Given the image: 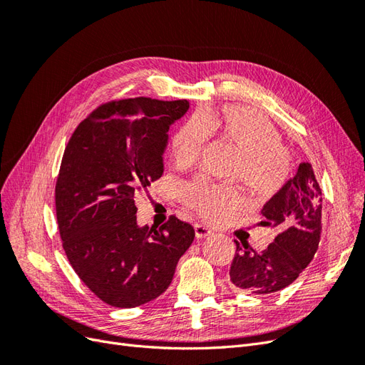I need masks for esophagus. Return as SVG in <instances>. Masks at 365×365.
Listing matches in <instances>:
<instances>
[{
    "label": "esophagus",
    "instance_id": "esophagus-1",
    "mask_svg": "<svg viewBox=\"0 0 365 365\" xmlns=\"http://www.w3.org/2000/svg\"><path fill=\"white\" fill-rule=\"evenodd\" d=\"M212 235H213L212 230L207 228L205 225H201V224H196L195 225V236H196V239H204V237H208V236H212Z\"/></svg>",
    "mask_w": 365,
    "mask_h": 365
}]
</instances>
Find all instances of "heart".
<instances>
[{
  "label": "heart",
  "mask_w": 365,
  "mask_h": 365,
  "mask_svg": "<svg viewBox=\"0 0 365 365\" xmlns=\"http://www.w3.org/2000/svg\"><path fill=\"white\" fill-rule=\"evenodd\" d=\"M207 130L239 152L228 173L230 180H240L256 196H271L283 185L289 160L279 143L277 130L267 118L244 106H225L219 113L193 115L176 128L169 145L176 168L187 169L196 163ZM182 201L207 222L219 224L242 205V193L236 187L196 180L184 187Z\"/></svg>",
  "instance_id": "heart-1"
}]
</instances>
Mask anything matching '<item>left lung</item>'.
Listing matches in <instances>:
<instances>
[{"label":"left lung","mask_w":365,"mask_h":365,"mask_svg":"<svg viewBox=\"0 0 365 365\" xmlns=\"http://www.w3.org/2000/svg\"><path fill=\"white\" fill-rule=\"evenodd\" d=\"M322 189L312 165L302 163L297 173L262 208V225L277 227L280 233L263 251L248 242H236L230 267L235 288L267 295L289 286L314 259L322 235Z\"/></svg>","instance_id":"left-lung-1"}]
</instances>
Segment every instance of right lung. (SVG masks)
Returning <instances> with one entry per match:
<instances>
[{"label":"right lung","mask_w":365,"mask_h":365,"mask_svg":"<svg viewBox=\"0 0 365 365\" xmlns=\"http://www.w3.org/2000/svg\"><path fill=\"white\" fill-rule=\"evenodd\" d=\"M187 101L125 98L97 108L76 128L56 182V216L65 254L102 302L137 307L160 297L195 239L178 217L137 222L135 195L164 172L169 128Z\"/></svg>","instance_id":"1"}]
</instances>
